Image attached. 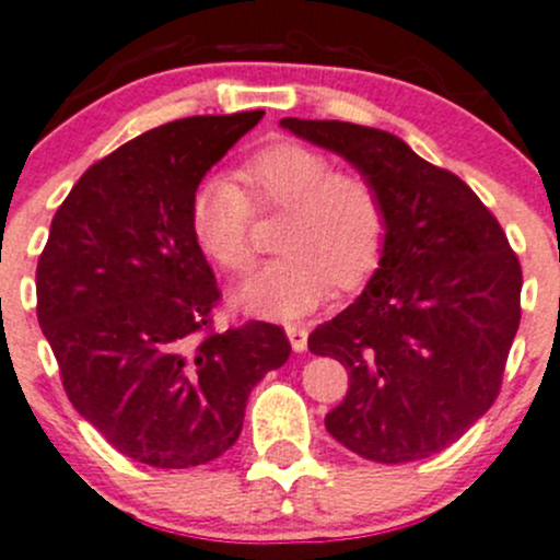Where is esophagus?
<instances>
[{
	"instance_id": "1",
	"label": "esophagus",
	"mask_w": 560,
	"mask_h": 560,
	"mask_svg": "<svg viewBox=\"0 0 560 560\" xmlns=\"http://www.w3.org/2000/svg\"><path fill=\"white\" fill-rule=\"evenodd\" d=\"M287 338L295 352H303L308 347V330L303 325H287Z\"/></svg>"
}]
</instances>
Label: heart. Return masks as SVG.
I'll list each match as a JSON object with an SVG mask.
<instances>
[{
  "mask_svg": "<svg viewBox=\"0 0 560 560\" xmlns=\"http://www.w3.org/2000/svg\"><path fill=\"white\" fill-rule=\"evenodd\" d=\"M237 180L211 175L195 189L189 224L202 252L228 273L254 265L257 213L284 211L279 246L241 290L252 312L298 316L338 290L365 284L380 268L387 241V211L369 175L338 171L325 151L301 140H273L252 151Z\"/></svg>",
  "mask_w": 560,
  "mask_h": 560,
  "instance_id": "obj_1",
  "label": "heart"
}]
</instances>
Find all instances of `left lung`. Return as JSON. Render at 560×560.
Masks as SVG:
<instances>
[{
  "mask_svg": "<svg viewBox=\"0 0 560 560\" xmlns=\"http://www.w3.org/2000/svg\"><path fill=\"white\" fill-rule=\"evenodd\" d=\"M281 127L352 162L387 211L374 279L308 336L314 354L349 371L327 433L376 463L442 453L499 398L521 325V259L466 180L395 135L308 118Z\"/></svg>",
  "mask_w": 560,
  "mask_h": 560,
  "instance_id": "8db88e82",
  "label": "left lung"
}]
</instances>
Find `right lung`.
Returning <instances> with one entry per match:
<instances>
[{
  "instance_id": "1",
  "label": "right lung",
  "mask_w": 560,
  "mask_h": 560,
  "mask_svg": "<svg viewBox=\"0 0 560 560\" xmlns=\"http://www.w3.org/2000/svg\"><path fill=\"white\" fill-rule=\"evenodd\" d=\"M262 116L178 118L94 162L37 259V319L67 398L145 466L228 453L252 387L292 352L270 322L213 327L222 292L189 224L202 175Z\"/></svg>"
}]
</instances>
